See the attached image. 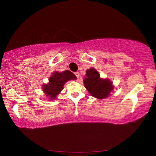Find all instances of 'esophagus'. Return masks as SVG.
Listing matches in <instances>:
<instances>
[{
  "mask_svg": "<svg viewBox=\"0 0 156 156\" xmlns=\"http://www.w3.org/2000/svg\"><path fill=\"white\" fill-rule=\"evenodd\" d=\"M74 74H75V76H76V77H77V78H78V77H79V76H80V74H79V72H75V73H74Z\"/></svg>",
  "mask_w": 156,
  "mask_h": 156,
  "instance_id": "obj_1",
  "label": "esophagus"
}]
</instances>
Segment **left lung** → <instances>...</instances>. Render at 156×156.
I'll list each match as a JSON object with an SVG mask.
<instances>
[{
    "mask_svg": "<svg viewBox=\"0 0 156 156\" xmlns=\"http://www.w3.org/2000/svg\"><path fill=\"white\" fill-rule=\"evenodd\" d=\"M84 84L92 97L99 99L107 98L113 89L112 82L107 79L101 78L100 75L94 68L87 70Z\"/></svg>",
    "mask_w": 156,
    "mask_h": 156,
    "instance_id": "8db88e82",
    "label": "left lung"
}]
</instances>
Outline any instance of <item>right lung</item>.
Here are the masks:
<instances>
[{"mask_svg": "<svg viewBox=\"0 0 156 156\" xmlns=\"http://www.w3.org/2000/svg\"><path fill=\"white\" fill-rule=\"evenodd\" d=\"M77 78L73 73L69 70L63 72H54L49 79V83L43 87V90L49 99L56 98V96L62 91L64 85L68 80Z\"/></svg>", "mask_w": 156, "mask_h": 156, "instance_id": "obj_1", "label": "right lung"}]
</instances>
